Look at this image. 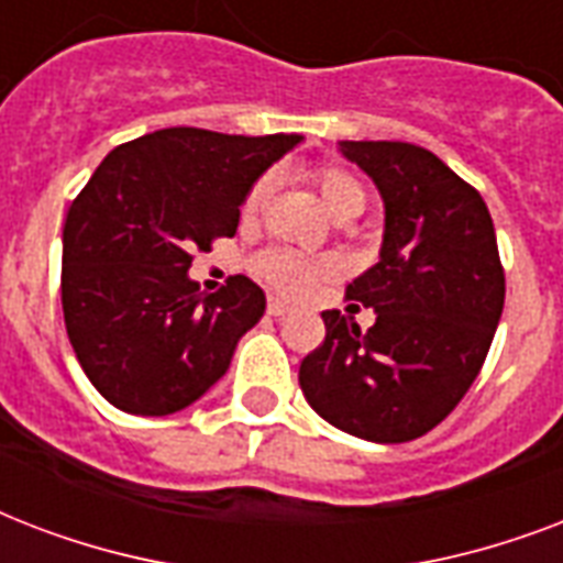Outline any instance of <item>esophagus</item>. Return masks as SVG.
I'll return each instance as SVG.
<instances>
[{
  "mask_svg": "<svg viewBox=\"0 0 563 563\" xmlns=\"http://www.w3.org/2000/svg\"><path fill=\"white\" fill-rule=\"evenodd\" d=\"M267 313L269 317H285V313H290V305L282 302V299H269Z\"/></svg>",
  "mask_w": 563,
  "mask_h": 563,
  "instance_id": "1",
  "label": "esophagus"
}]
</instances>
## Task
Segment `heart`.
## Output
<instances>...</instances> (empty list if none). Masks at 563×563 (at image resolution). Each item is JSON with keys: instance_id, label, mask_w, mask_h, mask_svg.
<instances>
[{"instance_id": "obj_1", "label": "heart", "mask_w": 563, "mask_h": 563, "mask_svg": "<svg viewBox=\"0 0 563 563\" xmlns=\"http://www.w3.org/2000/svg\"><path fill=\"white\" fill-rule=\"evenodd\" d=\"M313 185H317V194L325 202L338 220H352L364 211L367 205V190L361 185L358 178L346 173L341 167H320L313 173ZM269 190V176H261L255 185L246 190L243 196V217H255L258 208L264 205ZM329 264L325 261H313L305 258L299 252L290 250H267L261 252L255 258V273H258L269 287H276L278 294L287 296H299L305 294L308 287L313 285V278L325 273Z\"/></svg>"}]
</instances>
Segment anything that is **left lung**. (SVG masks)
I'll return each mask as SVG.
<instances>
[{"instance_id":"obj_1","label":"left lung","mask_w":563,"mask_h":563,"mask_svg":"<svg viewBox=\"0 0 563 563\" xmlns=\"http://www.w3.org/2000/svg\"><path fill=\"white\" fill-rule=\"evenodd\" d=\"M385 199L378 264L346 287L376 311L367 331L322 311L325 341L299 385L334 429L405 443L464 399L505 305V269L485 199L434 152L399 141H341Z\"/></svg>"}]
</instances>
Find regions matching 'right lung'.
I'll list each match as a JSON object with an SVG mask.
<instances>
[{
    "label": "right lung",
    "instance_id": "right-lung-1",
    "mask_svg": "<svg viewBox=\"0 0 563 563\" xmlns=\"http://www.w3.org/2000/svg\"><path fill=\"white\" fill-rule=\"evenodd\" d=\"M302 134L161 129L96 167L64 222L60 305L81 369L125 413L167 417L208 394L264 317L252 278L199 294L194 252L234 238L243 196Z\"/></svg>",
    "mask_w": 563,
    "mask_h": 563
}]
</instances>
